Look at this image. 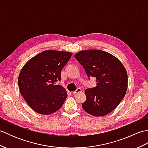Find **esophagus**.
Masks as SVG:
<instances>
[{
  "label": "esophagus",
  "instance_id": "34e87169",
  "mask_svg": "<svg viewBox=\"0 0 148 148\" xmlns=\"http://www.w3.org/2000/svg\"><path fill=\"white\" fill-rule=\"evenodd\" d=\"M81 92V89L80 88H77V90L76 91H74V92H72V93L74 94V95H75V94H76L77 93H79Z\"/></svg>",
  "mask_w": 148,
  "mask_h": 148
}]
</instances>
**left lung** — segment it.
<instances>
[{"instance_id":"left-lung-1","label":"left lung","mask_w":148,"mask_h":148,"mask_svg":"<svg viewBox=\"0 0 148 148\" xmlns=\"http://www.w3.org/2000/svg\"><path fill=\"white\" fill-rule=\"evenodd\" d=\"M88 77L96 78V86L85 90L82 108L88 114L102 116L113 111L124 98L128 86L126 69L109 53L99 49L81 51L74 55Z\"/></svg>"}]
</instances>
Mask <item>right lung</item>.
Returning a JSON list of instances; mask_svg holds the SVG:
<instances>
[{"mask_svg": "<svg viewBox=\"0 0 148 148\" xmlns=\"http://www.w3.org/2000/svg\"><path fill=\"white\" fill-rule=\"evenodd\" d=\"M72 55L47 50L34 56L22 68L18 77L19 89L34 111L51 114L64 104L67 94L56 82L61 80V71Z\"/></svg>", "mask_w": 148, "mask_h": 148, "instance_id": "1", "label": "right lung"}]
</instances>
